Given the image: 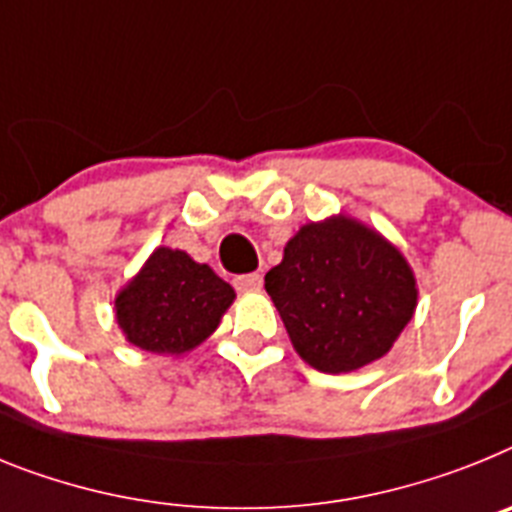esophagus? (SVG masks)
Returning a JSON list of instances; mask_svg holds the SVG:
<instances>
[{
  "instance_id": "obj_1",
  "label": "esophagus",
  "mask_w": 512,
  "mask_h": 512,
  "mask_svg": "<svg viewBox=\"0 0 512 512\" xmlns=\"http://www.w3.org/2000/svg\"><path fill=\"white\" fill-rule=\"evenodd\" d=\"M234 286H237L239 291H260V288H262V275L260 273L239 275L237 281H234Z\"/></svg>"
}]
</instances>
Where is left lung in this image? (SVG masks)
<instances>
[{
    "label": "left lung",
    "instance_id": "left-lung-1",
    "mask_svg": "<svg viewBox=\"0 0 512 512\" xmlns=\"http://www.w3.org/2000/svg\"><path fill=\"white\" fill-rule=\"evenodd\" d=\"M265 291L293 350L322 373H350L384 358L417 309L407 257L345 213L301 226L265 275Z\"/></svg>",
    "mask_w": 512,
    "mask_h": 512
}]
</instances>
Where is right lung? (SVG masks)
Segmentation results:
<instances>
[{
  "instance_id": "right-lung-1",
  "label": "right lung",
  "mask_w": 512,
  "mask_h": 512,
  "mask_svg": "<svg viewBox=\"0 0 512 512\" xmlns=\"http://www.w3.org/2000/svg\"><path fill=\"white\" fill-rule=\"evenodd\" d=\"M234 288L188 252L157 247L115 296V322L146 353L182 355L216 332Z\"/></svg>"
}]
</instances>
